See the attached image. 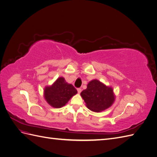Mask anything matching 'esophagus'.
Segmentation results:
<instances>
[{"label":"esophagus","mask_w":157,"mask_h":157,"mask_svg":"<svg viewBox=\"0 0 157 157\" xmlns=\"http://www.w3.org/2000/svg\"><path fill=\"white\" fill-rule=\"evenodd\" d=\"M77 91H78V93L80 94L82 91V89L81 88H77Z\"/></svg>","instance_id":"34e87169"}]
</instances>
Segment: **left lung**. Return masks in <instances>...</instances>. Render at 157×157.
Listing matches in <instances>:
<instances>
[{"mask_svg": "<svg viewBox=\"0 0 157 157\" xmlns=\"http://www.w3.org/2000/svg\"><path fill=\"white\" fill-rule=\"evenodd\" d=\"M80 96L90 110L98 113L110 107L115 99L113 88L96 79L88 84L87 88L80 93Z\"/></svg>", "mask_w": 157, "mask_h": 157, "instance_id": "left-lung-1", "label": "left lung"}]
</instances>
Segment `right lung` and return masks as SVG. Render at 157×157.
I'll list each match as a JSON object with an SVG mask.
<instances>
[{
	"instance_id": "right-lung-1",
	"label": "right lung",
	"mask_w": 157,
	"mask_h": 157,
	"mask_svg": "<svg viewBox=\"0 0 157 157\" xmlns=\"http://www.w3.org/2000/svg\"><path fill=\"white\" fill-rule=\"evenodd\" d=\"M77 90L72 84L66 82L63 77H59L50 86H46L44 96L46 101L54 108H61L67 103Z\"/></svg>"
}]
</instances>
